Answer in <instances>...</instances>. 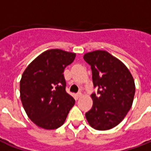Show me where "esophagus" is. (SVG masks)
Returning a JSON list of instances; mask_svg holds the SVG:
<instances>
[{"label": "esophagus", "instance_id": "obj_1", "mask_svg": "<svg viewBox=\"0 0 151 151\" xmlns=\"http://www.w3.org/2000/svg\"><path fill=\"white\" fill-rule=\"evenodd\" d=\"M82 93H80V92H79V93H78V94H77V95H76V99H78L79 98H81V97H82Z\"/></svg>", "mask_w": 151, "mask_h": 151}]
</instances>
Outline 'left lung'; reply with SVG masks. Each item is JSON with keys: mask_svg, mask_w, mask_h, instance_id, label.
I'll use <instances>...</instances> for the list:
<instances>
[{"mask_svg": "<svg viewBox=\"0 0 151 151\" xmlns=\"http://www.w3.org/2000/svg\"><path fill=\"white\" fill-rule=\"evenodd\" d=\"M83 59L91 65L97 93L93 106L86 113L90 125L97 130L112 129L123 120L133 104L135 84L131 73L120 60L106 51L86 53Z\"/></svg>", "mask_w": 151, "mask_h": 151, "instance_id": "obj_1", "label": "left lung"}]
</instances>
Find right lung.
I'll return each mask as SVG.
<instances>
[{
    "label": "right lung",
    "instance_id": "obj_1",
    "mask_svg": "<svg viewBox=\"0 0 151 151\" xmlns=\"http://www.w3.org/2000/svg\"><path fill=\"white\" fill-rule=\"evenodd\" d=\"M76 54L51 49L27 67L20 81V97L28 117L44 129H56L65 121L75 100L65 91L64 70Z\"/></svg>",
    "mask_w": 151,
    "mask_h": 151
}]
</instances>
